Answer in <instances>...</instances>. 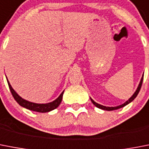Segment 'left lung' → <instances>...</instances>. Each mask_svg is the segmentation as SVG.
I'll list each match as a JSON object with an SVG mask.
<instances>
[{"instance_id":"8db88e82","label":"left lung","mask_w":149,"mask_h":149,"mask_svg":"<svg viewBox=\"0 0 149 149\" xmlns=\"http://www.w3.org/2000/svg\"><path fill=\"white\" fill-rule=\"evenodd\" d=\"M143 77H144V74L142 75V79H141L140 80V82H139V84L138 86V88H137V89L136 90V92H134V94L132 95V96H131L130 98H129L128 101H127V102H125V103H123V104H121V105H119V106H117V107H106V106H104V105H102V104H99L96 103L95 102H94L93 100L92 99V98H90V99H91V101H92V102L93 103V104L95 107H98V108H100V109H102V110H104V111H113V110H117L119 109V108H121V107H124V106L127 105L128 104H130V102H132L133 100L136 98V97L137 96V95L139 94V91H140V88L141 87H142V81H143Z\"/></svg>"}]
</instances>
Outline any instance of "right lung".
<instances>
[{"instance_id":"right-lung-1","label":"right lung","mask_w":149,"mask_h":149,"mask_svg":"<svg viewBox=\"0 0 149 149\" xmlns=\"http://www.w3.org/2000/svg\"><path fill=\"white\" fill-rule=\"evenodd\" d=\"M7 83H8L9 88L10 90L11 93H12V95L13 96L14 99L16 100V102L19 104L22 107H25L26 109H29L30 111H36V112H40V113H46V112H49L51 111H53L55 108H57L58 106L60 105L61 101H62V98H63V91L62 93L60 95V96L57 99H55L53 102H50V103L47 104H37V103H33V102H29V101H26V100L23 99L22 98H21L20 96L19 95L17 92H15L14 89L12 88V86H10V82H9L8 79H7Z\"/></svg>"}]
</instances>
